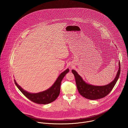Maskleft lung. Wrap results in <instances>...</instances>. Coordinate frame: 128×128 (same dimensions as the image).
<instances>
[{"label": "left lung", "mask_w": 128, "mask_h": 128, "mask_svg": "<svg viewBox=\"0 0 128 128\" xmlns=\"http://www.w3.org/2000/svg\"><path fill=\"white\" fill-rule=\"evenodd\" d=\"M119 68L114 79L112 82L104 86H96L86 83L81 77L74 70L72 72L75 77L76 84L79 93L84 98L89 100H98L106 96L112 90L116 83L120 73V61Z\"/></svg>", "instance_id": "left-lung-1"}]
</instances>
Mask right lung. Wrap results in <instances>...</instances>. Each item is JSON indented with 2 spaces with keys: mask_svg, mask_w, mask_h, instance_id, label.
Here are the masks:
<instances>
[{
  "mask_svg": "<svg viewBox=\"0 0 128 128\" xmlns=\"http://www.w3.org/2000/svg\"><path fill=\"white\" fill-rule=\"evenodd\" d=\"M68 72L69 69L67 68L66 70H65L60 74L56 79V81L50 88H49L47 90L37 93H30L26 91V90H24L16 82L15 80H14V81L16 86L18 88V89L30 100L36 104H46L53 102L58 97L60 93V86L61 81L65 75Z\"/></svg>",
  "mask_w": 128,
  "mask_h": 128,
  "instance_id": "obj_1",
  "label": "right lung"
}]
</instances>
